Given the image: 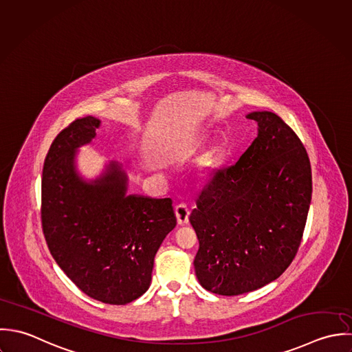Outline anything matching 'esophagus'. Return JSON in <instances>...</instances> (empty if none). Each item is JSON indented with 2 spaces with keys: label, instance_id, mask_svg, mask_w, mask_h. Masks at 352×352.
<instances>
[{
  "label": "esophagus",
  "instance_id": "34e87169",
  "mask_svg": "<svg viewBox=\"0 0 352 352\" xmlns=\"http://www.w3.org/2000/svg\"><path fill=\"white\" fill-rule=\"evenodd\" d=\"M189 214H190V210L188 208L186 204L181 203L175 207V216H177V221L181 226H185L189 223Z\"/></svg>",
  "mask_w": 352,
  "mask_h": 352
}]
</instances>
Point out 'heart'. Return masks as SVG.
<instances>
[{
	"label": "heart",
	"mask_w": 352,
	"mask_h": 352,
	"mask_svg": "<svg viewBox=\"0 0 352 352\" xmlns=\"http://www.w3.org/2000/svg\"><path fill=\"white\" fill-rule=\"evenodd\" d=\"M220 149L219 148H212L210 151H207V152H204L203 153V156L200 157V164H201V167L203 168H206V170H210V168H213V167H216L217 166V163H219V160H220Z\"/></svg>",
	"instance_id": "heart-1"
}]
</instances>
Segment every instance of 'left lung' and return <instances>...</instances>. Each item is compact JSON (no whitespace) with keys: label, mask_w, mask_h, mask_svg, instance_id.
I'll return each mask as SVG.
<instances>
[{"label":"left lung","mask_w":352,"mask_h":352,"mask_svg":"<svg viewBox=\"0 0 352 352\" xmlns=\"http://www.w3.org/2000/svg\"><path fill=\"white\" fill-rule=\"evenodd\" d=\"M246 117L257 122V138L214 173L189 217L200 242L196 276L226 296L258 289L288 268L311 201L310 160L295 132L271 111Z\"/></svg>","instance_id":"1"}]
</instances>
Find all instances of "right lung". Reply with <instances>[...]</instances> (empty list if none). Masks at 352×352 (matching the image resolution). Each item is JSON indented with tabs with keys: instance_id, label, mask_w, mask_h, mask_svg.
<instances>
[{
	"instance_id": "obj_1",
	"label": "right lung",
	"mask_w": 352,
	"mask_h": 352,
	"mask_svg": "<svg viewBox=\"0 0 352 352\" xmlns=\"http://www.w3.org/2000/svg\"><path fill=\"white\" fill-rule=\"evenodd\" d=\"M100 121L77 118L52 142L42 173V227L49 250L84 294L109 305H126L151 284L153 258L175 227L171 199L126 195L118 162L84 181L76 151L96 136Z\"/></svg>"
}]
</instances>
